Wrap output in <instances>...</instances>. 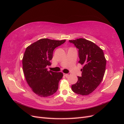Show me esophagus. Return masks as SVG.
<instances>
[{
    "mask_svg": "<svg viewBox=\"0 0 124 124\" xmlns=\"http://www.w3.org/2000/svg\"><path fill=\"white\" fill-rule=\"evenodd\" d=\"M70 74V73H63V75H64L66 77H68Z\"/></svg>",
    "mask_w": 124,
    "mask_h": 124,
    "instance_id": "obj_1",
    "label": "esophagus"
}]
</instances>
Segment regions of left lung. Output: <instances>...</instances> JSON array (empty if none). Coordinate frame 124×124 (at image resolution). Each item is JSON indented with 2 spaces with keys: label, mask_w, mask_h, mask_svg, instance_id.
Wrapping results in <instances>:
<instances>
[{
  "label": "left lung",
  "mask_w": 124,
  "mask_h": 124,
  "mask_svg": "<svg viewBox=\"0 0 124 124\" xmlns=\"http://www.w3.org/2000/svg\"><path fill=\"white\" fill-rule=\"evenodd\" d=\"M78 50L80 61L83 65L82 76L78 77L76 84L71 86L73 92L82 96L94 91L102 81L106 67L103 50L96 44L84 38L69 40Z\"/></svg>",
  "instance_id": "8db88e82"
}]
</instances>
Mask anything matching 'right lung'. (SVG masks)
Masks as SVG:
<instances>
[{"label": "right lung", "mask_w": 124, "mask_h": 124, "mask_svg": "<svg viewBox=\"0 0 124 124\" xmlns=\"http://www.w3.org/2000/svg\"><path fill=\"white\" fill-rule=\"evenodd\" d=\"M65 41L44 38L26 48L22 59L24 76L33 92L40 97L50 96L57 91L63 73L48 71L46 67L51 65L54 50Z\"/></svg>", "instance_id": "right-lung-1"}]
</instances>
